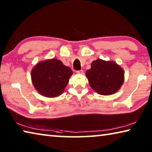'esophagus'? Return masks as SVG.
I'll return each instance as SVG.
<instances>
[{"label": "esophagus", "mask_w": 152, "mask_h": 152, "mask_svg": "<svg viewBox=\"0 0 152 152\" xmlns=\"http://www.w3.org/2000/svg\"><path fill=\"white\" fill-rule=\"evenodd\" d=\"M76 73L77 74H84V71L82 70H78V71H76Z\"/></svg>", "instance_id": "1"}]
</instances>
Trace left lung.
I'll list each match as a JSON object with an SVG mask.
<instances>
[{
  "label": "left lung",
  "instance_id": "8db88e82",
  "mask_svg": "<svg viewBox=\"0 0 152 152\" xmlns=\"http://www.w3.org/2000/svg\"><path fill=\"white\" fill-rule=\"evenodd\" d=\"M90 86L101 95H110L117 92L124 82V70L114 61L101 59L94 60L91 68L86 72Z\"/></svg>",
  "mask_w": 152,
  "mask_h": 152
}]
</instances>
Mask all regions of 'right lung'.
I'll return each mask as SVG.
<instances>
[{
  "label": "right lung",
  "instance_id": "1",
  "mask_svg": "<svg viewBox=\"0 0 152 152\" xmlns=\"http://www.w3.org/2000/svg\"><path fill=\"white\" fill-rule=\"evenodd\" d=\"M73 72L56 58L41 61L31 72L33 85L40 94L54 98L63 93Z\"/></svg>",
  "mask_w": 152,
  "mask_h": 152
}]
</instances>
